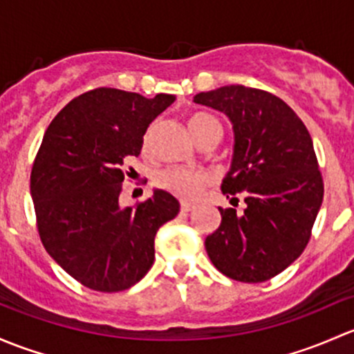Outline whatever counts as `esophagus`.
Instances as JSON below:
<instances>
[{"label":"esophagus","instance_id":"obj_1","mask_svg":"<svg viewBox=\"0 0 354 354\" xmlns=\"http://www.w3.org/2000/svg\"><path fill=\"white\" fill-rule=\"evenodd\" d=\"M194 204H192V203H187V201H182L180 203V209L182 211H184V213H191V211L192 209H194Z\"/></svg>","mask_w":354,"mask_h":354}]
</instances>
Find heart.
Returning <instances> with one entry per match:
<instances>
[{
  "label": "heart",
  "instance_id": "heart-1",
  "mask_svg": "<svg viewBox=\"0 0 354 354\" xmlns=\"http://www.w3.org/2000/svg\"><path fill=\"white\" fill-rule=\"evenodd\" d=\"M189 129H191L192 136L196 140L203 136L204 133L211 129L221 131V124L216 118L209 114H204V112H196L189 118ZM150 143V133L145 134L143 138V147L147 148ZM209 182V176L203 170H192L185 169V167H167V169L160 170L158 176H156V184L158 187H162L163 191L172 192V194L178 196V198L184 199H194L198 198L199 192L203 191L204 185Z\"/></svg>",
  "mask_w": 354,
  "mask_h": 354
}]
</instances>
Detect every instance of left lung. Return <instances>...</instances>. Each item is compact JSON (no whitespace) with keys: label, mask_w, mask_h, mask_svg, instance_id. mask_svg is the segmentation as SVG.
Segmentation results:
<instances>
[{"label":"left lung","mask_w":354,"mask_h":354,"mask_svg":"<svg viewBox=\"0 0 354 354\" xmlns=\"http://www.w3.org/2000/svg\"><path fill=\"white\" fill-rule=\"evenodd\" d=\"M196 104L230 118L235 150L221 192L243 194L245 209L220 207L221 225L206 236L214 268L242 283L274 278L300 257L324 199V180L312 138L279 97L228 85L198 93Z\"/></svg>","instance_id":"1"}]
</instances>
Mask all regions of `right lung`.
I'll use <instances>...</instances> for the list:
<instances>
[{"instance_id":"add662e5","label":"right lung","mask_w":354,"mask_h":354,"mask_svg":"<svg viewBox=\"0 0 354 354\" xmlns=\"http://www.w3.org/2000/svg\"><path fill=\"white\" fill-rule=\"evenodd\" d=\"M174 95L147 98L118 88L82 93L53 119L30 174L37 230L47 254L90 290L118 293L136 285L155 261V235L180 204L155 191L122 207L126 162Z\"/></svg>"}]
</instances>
